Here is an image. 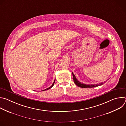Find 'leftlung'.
Here are the masks:
<instances>
[{"instance_id": "left-lung-1", "label": "left lung", "mask_w": 126, "mask_h": 126, "mask_svg": "<svg viewBox=\"0 0 126 126\" xmlns=\"http://www.w3.org/2000/svg\"><path fill=\"white\" fill-rule=\"evenodd\" d=\"M72 75H73V80H74V82L75 83V84L78 86L79 87L81 88H93V87H97L99 86H101L103 84V83H99V84H83L81 82H80L76 78V76H75V75L72 72Z\"/></svg>"}]
</instances>
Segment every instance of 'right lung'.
<instances>
[{
    "mask_svg": "<svg viewBox=\"0 0 126 126\" xmlns=\"http://www.w3.org/2000/svg\"><path fill=\"white\" fill-rule=\"evenodd\" d=\"M55 80H54V82L53 83V84H52V85L50 87H49V88H47V89H45V90H42V91H45V90H49V89H50V88H51L53 86H54V83H55Z\"/></svg>",
    "mask_w": 126,
    "mask_h": 126,
    "instance_id": "right-lung-1",
    "label": "right lung"
}]
</instances>
